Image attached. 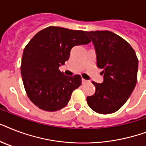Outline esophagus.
<instances>
[{
  "instance_id": "obj_1",
  "label": "esophagus",
  "mask_w": 146,
  "mask_h": 146,
  "mask_svg": "<svg viewBox=\"0 0 146 146\" xmlns=\"http://www.w3.org/2000/svg\"><path fill=\"white\" fill-rule=\"evenodd\" d=\"M88 82H89L88 80H84V79H82V84H86V83H87Z\"/></svg>"
}]
</instances>
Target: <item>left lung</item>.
<instances>
[{
  "mask_svg": "<svg viewBox=\"0 0 146 146\" xmlns=\"http://www.w3.org/2000/svg\"><path fill=\"white\" fill-rule=\"evenodd\" d=\"M93 43L97 66L102 69V83L92 82L93 96L86 98L89 108L98 113L118 111L126 103L137 82L138 58L130 44L110 31L86 32Z\"/></svg>",
  "mask_w": 146,
  "mask_h": 146,
  "instance_id": "left-lung-1",
  "label": "left lung"
}]
</instances>
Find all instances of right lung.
I'll return each mask as SVG.
<instances>
[{
  "mask_svg": "<svg viewBox=\"0 0 146 146\" xmlns=\"http://www.w3.org/2000/svg\"><path fill=\"white\" fill-rule=\"evenodd\" d=\"M90 42L84 31L56 26L42 29L29 41L23 54L21 75L33 104L46 111H58L68 104L82 78L65 76L59 67L68 60L73 47Z\"/></svg>",
  "mask_w": 146,
  "mask_h": 146,
  "instance_id": "1",
  "label": "right lung"
}]
</instances>
